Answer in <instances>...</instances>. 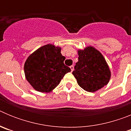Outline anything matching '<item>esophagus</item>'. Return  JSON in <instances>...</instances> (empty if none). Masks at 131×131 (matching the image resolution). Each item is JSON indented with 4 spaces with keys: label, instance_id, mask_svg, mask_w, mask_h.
<instances>
[{
    "label": "esophagus",
    "instance_id": "esophagus-1",
    "mask_svg": "<svg viewBox=\"0 0 131 131\" xmlns=\"http://www.w3.org/2000/svg\"><path fill=\"white\" fill-rule=\"evenodd\" d=\"M70 69H71V71H73V69H74V66H70Z\"/></svg>",
    "mask_w": 131,
    "mask_h": 131
}]
</instances>
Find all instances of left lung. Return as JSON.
<instances>
[{"label": "left lung", "mask_w": 131, "mask_h": 131, "mask_svg": "<svg viewBox=\"0 0 131 131\" xmlns=\"http://www.w3.org/2000/svg\"><path fill=\"white\" fill-rule=\"evenodd\" d=\"M78 62L73 75L84 91L94 92L106 86L111 78V71L106 59L92 46L77 50Z\"/></svg>", "instance_id": "left-lung-1"}]
</instances>
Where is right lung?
Here are the masks:
<instances>
[{
    "label": "right lung",
    "mask_w": 131,
    "mask_h": 131,
    "mask_svg": "<svg viewBox=\"0 0 131 131\" xmlns=\"http://www.w3.org/2000/svg\"><path fill=\"white\" fill-rule=\"evenodd\" d=\"M62 48L48 44L36 50L27 58L24 73L31 86L40 92H50L71 69L65 66Z\"/></svg>",
    "instance_id": "1"
}]
</instances>
